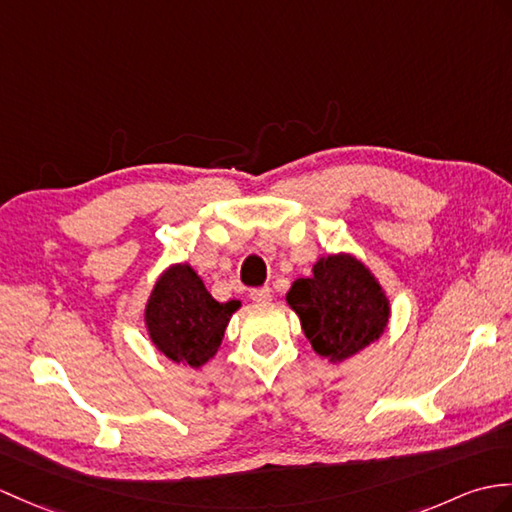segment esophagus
Segmentation results:
<instances>
[{"instance_id":"34e87169","label":"esophagus","mask_w":512,"mask_h":512,"mask_svg":"<svg viewBox=\"0 0 512 512\" xmlns=\"http://www.w3.org/2000/svg\"><path fill=\"white\" fill-rule=\"evenodd\" d=\"M251 299L253 303H259L264 305L270 301V288H257V290H251Z\"/></svg>"}]
</instances>
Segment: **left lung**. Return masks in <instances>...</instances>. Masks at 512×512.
<instances>
[{
    "instance_id": "left-lung-1",
    "label": "left lung",
    "mask_w": 512,
    "mask_h": 512,
    "mask_svg": "<svg viewBox=\"0 0 512 512\" xmlns=\"http://www.w3.org/2000/svg\"><path fill=\"white\" fill-rule=\"evenodd\" d=\"M312 349L331 364L353 358L384 336L390 299L373 270L351 253L318 257L312 277L285 294Z\"/></svg>"
}]
</instances>
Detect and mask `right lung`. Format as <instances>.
Instances as JSON below:
<instances>
[{"mask_svg": "<svg viewBox=\"0 0 512 512\" xmlns=\"http://www.w3.org/2000/svg\"><path fill=\"white\" fill-rule=\"evenodd\" d=\"M242 301L220 303L205 288L192 264L165 268L154 281L144 325L154 349L165 358L198 371L218 353L231 316Z\"/></svg>", "mask_w": 512, "mask_h": 512, "instance_id": "1", "label": "right lung"}]
</instances>
